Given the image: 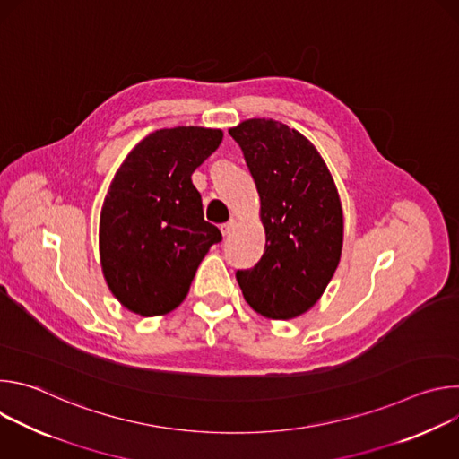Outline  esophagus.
<instances>
[{
  "label": "esophagus",
  "mask_w": 459,
  "mask_h": 459,
  "mask_svg": "<svg viewBox=\"0 0 459 459\" xmlns=\"http://www.w3.org/2000/svg\"><path fill=\"white\" fill-rule=\"evenodd\" d=\"M234 227H236V220H230V221L223 223V225H221V234H223V236H229V234L234 230Z\"/></svg>",
  "instance_id": "1"
}]
</instances>
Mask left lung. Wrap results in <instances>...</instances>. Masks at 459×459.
Returning <instances> with one entry per match:
<instances>
[{
  "instance_id": "8db88e82",
  "label": "left lung",
  "mask_w": 459,
  "mask_h": 459,
  "mask_svg": "<svg viewBox=\"0 0 459 459\" xmlns=\"http://www.w3.org/2000/svg\"><path fill=\"white\" fill-rule=\"evenodd\" d=\"M261 200L265 250L238 271L245 301L269 319L307 312L333 280L343 247V211L316 147L287 125L254 117L230 128Z\"/></svg>"
}]
</instances>
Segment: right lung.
Wrapping results in <instances>:
<instances>
[{
	"mask_svg": "<svg viewBox=\"0 0 459 459\" xmlns=\"http://www.w3.org/2000/svg\"><path fill=\"white\" fill-rule=\"evenodd\" d=\"M220 128H161L117 169L100 218V257L116 299L140 316H161L186 296L202 259L221 241L204 220L192 172L221 143Z\"/></svg>",
	"mask_w": 459,
	"mask_h": 459,
	"instance_id": "1",
	"label": "right lung"
}]
</instances>
